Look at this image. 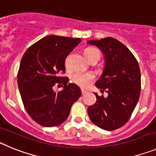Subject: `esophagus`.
<instances>
[{"label": "esophagus", "instance_id": "esophagus-1", "mask_svg": "<svg viewBox=\"0 0 156 156\" xmlns=\"http://www.w3.org/2000/svg\"><path fill=\"white\" fill-rule=\"evenodd\" d=\"M81 92H82V95H85V94L87 93V91L84 90H81Z\"/></svg>", "mask_w": 156, "mask_h": 156}]
</instances>
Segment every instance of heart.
I'll return each mask as SVG.
<instances>
[{"label":"heart","mask_w":156,"mask_h":156,"mask_svg":"<svg viewBox=\"0 0 156 156\" xmlns=\"http://www.w3.org/2000/svg\"><path fill=\"white\" fill-rule=\"evenodd\" d=\"M84 55L88 60H90L94 58H100V52L97 48L94 47H88L84 50ZM66 67H69V57H67L65 60ZM95 78L94 73L87 72L83 73L81 71H76L71 75V80L73 83L83 88H85L90 85L91 82Z\"/></svg>","instance_id":"heart-1"}]
</instances>
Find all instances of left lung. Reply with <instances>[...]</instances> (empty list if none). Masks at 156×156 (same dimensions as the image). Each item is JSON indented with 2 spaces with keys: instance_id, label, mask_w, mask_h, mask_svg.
Here are the masks:
<instances>
[{
  "instance_id": "1",
  "label": "left lung",
  "mask_w": 156,
  "mask_h": 156,
  "mask_svg": "<svg viewBox=\"0 0 156 156\" xmlns=\"http://www.w3.org/2000/svg\"><path fill=\"white\" fill-rule=\"evenodd\" d=\"M104 55L105 66L95 86L108 96H98L88 108L90 119L94 125L106 131L121 128L133 112L141 91V72L138 61L123 43L114 38L90 40Z\"/></svg>"
}]
</instances>
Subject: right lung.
<instances>
[{
    "label": "right lung",
    "instance_id": "add662e5",
    "mask_svg": "<svg viewBox=\"0 0 156 156\" xmlns=\"http://www.w3.org/2000/svg\"><path fill=\"white\" fill-rule=\"evenodd\" d=\"M80 42V38L48 35L23 55L18 73L20 94L29 116L42 126L55 127L64 122L81 96L78 86L68 84V77L61 76L67 55ZM55 83L62 84L64 90L55 92Z\"/></svg>",
    "mask_w": 156,
    "mask_h": 156
}]
</instances>
